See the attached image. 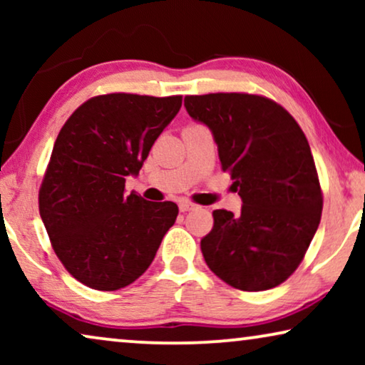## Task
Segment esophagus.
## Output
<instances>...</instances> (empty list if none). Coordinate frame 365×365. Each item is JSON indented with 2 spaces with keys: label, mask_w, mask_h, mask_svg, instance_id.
Listing matches in <instances>:
<instances>
[{
  "label": "esophagus",
  "mask_w": 365,
  "mask_h": 365,
  "mask_svg": "<svg viewBox=\"0 0 365 365\" xmlns=\"http://www.w3.org/2000/svg\"><path fill=\"white\" fill-rule=\"evenodd\" d=\"M179 209H181V212H187V211H194V209H197V206L189 201H181L179 202Z\"/></svg>",
  "instance_id": "34e87169"
}]
</instances>
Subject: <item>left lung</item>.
I'll list each match as a JSON object with an SVG mask.
<instances>
[{"instance_id": "8db88e82", "label": "left lung", "mask_w": 365, "mask_h": 365, "mask_svg": "<svg viewBox=\"0 0 365 365\" xmlns=\"http://www.w3.org/2000/svg\"><path fill=\"white\" fill-rule=\"evenodd\" d=\"M184 106L212 133L242 199L237 216L212 212L214 227L201 241L204 261L241 291L279 286L301 264L321 222V184L302 129L282 106L256 94L186 96Z\"/></svg>"}]
</instances>
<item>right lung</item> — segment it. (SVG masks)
Returning a JSON list of instances; mask_svg holds the SVG:
<instances>
[{
  "label": "right lung",
  "instance_id": "obj_1",
  "mask_svg": "<svg viewBox=\"0 0 365 365\" xmlns=\"http://www.w3.org/2000/svg\"><path fill=\"white\" fill-rule=\"evenodd\" d=\"M181 96L113 93L91 98L59 131L39 189V214L53 249L74 279L118 291L151 266L176 221L174 202L126 194Z\"/></svg>",
  "mask_w": 365,
  "mask_h": 365
}]
</instances>
